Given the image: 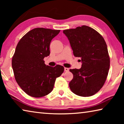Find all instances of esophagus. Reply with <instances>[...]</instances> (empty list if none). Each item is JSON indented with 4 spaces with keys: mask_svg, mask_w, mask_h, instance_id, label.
<instances>
[{
    "mask_svg": "<svg viewBox=\"0 0 124 124\" xmlns=\"http://www.w3.org/2000/svg\"><path fill=\"white\" fill-rule=\"evenodd\" d=\"M68 70H69V68L65 67V68H64V71H66V72H68Z\"/></svg>",
    "mask_w": 124,
    "mask_h": 124,
    "instance_id": "obj_1",
    "label": "esophagus"
}]
</instances>
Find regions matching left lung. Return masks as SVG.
<instances>
[{
    "instance_id": "obj_1",
    "label": "left lung",
    "mask_w": 124,
    "mask_h": 124,
    "mask_svg": "<svg viewBox=\"0 0 124 124\" xmlns=\"http://www.w3.org/2000/svg\"><path fill=\"white\" fill-rule=\"evenodd\" d=\"M70 41L75 57L81 58V68L70 71L73 78L69 85L73 93L89 97L97 93L103 86L108 74L110 58L103 37L87 26L63 31Z\"/></svg>"
}]
</instances>
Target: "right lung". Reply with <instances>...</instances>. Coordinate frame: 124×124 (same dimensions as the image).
<instances>
[{
    "label": "right lung",
    "mask_w": 124,
    "mask_h": 124,
    "mask_svg": "<svg viewBox=\"0 0 124 124\" xmlns=\"http://www.w3.org/2000/svg\"><path fill=\"white\" fill-rule=\"evenodd\" d=\"M60 30L36 28L29 31L16 46L12 58L15 78L22 90L29 96L41 97L51 92L57 78L64 67H52L45 64L44 58L49 56L51 40Z\"/></svg>",
    "instance_id": "obj_1"
}]
</instances>
